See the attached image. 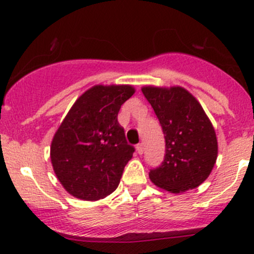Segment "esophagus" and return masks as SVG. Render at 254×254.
<instances>
[{
	"mask_svg": "<svg viewBox=\"0 0 254 254\" xmlns=\"http://www.w3.org/2000/svg\"><path fill=\"white\" fill-rule=\"evenodd\" d=\"M136 151H137V153H139V155H142V153H143V143L142 142L141 143H137Z\"/></svg>",
	"mask_w": 254,
	"mask_h": 254,
	"instance_id": "34e87169",
	"label": "esophagus"
}]
</instances>
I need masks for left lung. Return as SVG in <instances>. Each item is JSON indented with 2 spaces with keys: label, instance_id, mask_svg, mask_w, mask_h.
<instances>
[{
  "label": "left lung",
  "instance_id": "left-lung-1",
  "mask_svg": "<svg viewBox=\"0 0 254 254\" xmlns=\"http://www.w3.org/2000/svg\"><path fill=\"white\" fill-rule=\"evenodd\" d=\"M166 141V155L150 179L172 193L194 189L209 177L216 162L215 130L199 102L182 87H143Z\"/></svg>",
  "mask_w": 254,
  "mask_h": 254
}]
</instances>
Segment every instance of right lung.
Here are the masks:
<instances>
[{
  "label": "right lung",
  "instance_id": "1",
  "mask_svg": "<svg viewBox=\"0 0 254 254\" xmlns=\"http://www.w3.org/2000/svg\"><path fill=\"white\" fill-rule=\"evenodd\" d=\"M131 86H94L67 113L54 136L50 158L64 188L78 199L98 200L119 186L135 148L118 123Z\"/></svg>",
  "mask_w": 254,
  "mask_h": 254
}]
</instances>
